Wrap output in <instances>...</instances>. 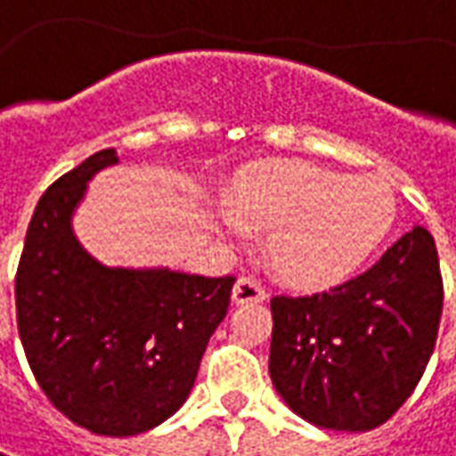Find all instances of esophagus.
<instances>
[{
	"label": "esophagus",
	"mask_w": 456,
	"mask_h": 456,
	"mask_svg": "<svg viewBox=\"0 0 456 456\" xmlns=\"http://www.w3.org/2000/svg\"><path fill=\"white\" fill-rule=\"evenodd\" d=\"M265 297H268L265 288L256 278H250V275L238 278V282L233 285V300L238 305H243V303H263Z\"/></svg>",
	"instance_id": "34e87169"
}]
</instances>
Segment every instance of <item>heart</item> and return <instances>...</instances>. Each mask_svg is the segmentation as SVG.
I'll return each mask as SVG.
<instances>
[{
  "label": "heart",
  "mask_w": 456,
  "mask_h": 456,
  "mask_svg": "<svg viewBox=\"0 0 456 456\" xmlns=\"http://www.w3.org/2000/svg\"><path fill=\"white\" fill-rule=\"evenodd\" d=\"M233 213L223 225L233 233L243 221L275 228L270 258L285 281L300 288H328L353 275L387 238L395 198L385 181L350 175L313 163H268L235 183Z\"/></svg>",
  "instance_id": "1"
}]
</instances>
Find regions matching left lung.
I'll list each match as a JSON object with an SVG mask.
<instances>
[{"mask_svg":"<svg viewBox=\"0 0 456 456\" xmlns=\"http://www.w3.org/2000/svg\"><path fill=\"white\" fill-rule=\"evenodd\" d=\"M435 238L414 225L325 293L275 295L270 378L305 422L338 432L385 425L425 375L442 318Z\"/></svg>","mask_w":456,"mask_h":456,"instance_id":"8db88e82","label":"left lung"}]
</instances>
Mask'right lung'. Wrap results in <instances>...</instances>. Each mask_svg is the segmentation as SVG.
Segmentation results:
<instances>
[{"label":"right lung","mask_w":456,"mask_h":456,"mask_svg":"<svg viewBox=\"0 0 456 456\" xmlns=\"http://www.w3.org/2000/svg\"><path fill=\"white\" fill-rule=\"evenodd\" d=\"M118 163L103 149L56 178L31 216L17 268V328L44 395L74 425L131 437L188 400L233 275L106 268L81 248L71 216L94 175Z\"/></svg>","instance_id":"right-lung-1"}]
</instances>
